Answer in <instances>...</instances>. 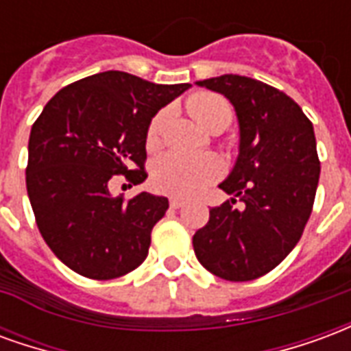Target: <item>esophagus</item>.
<instances>
[{
    "label": "esophagus",
    "instance_id": "1",
    "mask_svg": "<svg viewBox=\"0 0 351 351\" xmlns=\"http://www.w3.org/2000/svg\"><path fill=\"white\" fill-rule=\"evenodd\" d=\"M169 205H171V208H182L184 201L178 197H171L169 199Z\"/></svg>",
    "mask_w": 351,
    "mask_h": 351
}]
</instances>
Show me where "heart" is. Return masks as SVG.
<instances>
[{
  "instance_id": "1",
  "label": "heart",
  "mask_w": 351,
  "mask_h": 351,
  "mask_svg": "<svg viewBox=\"0 0 351 351\" xmlns=\"http://www.w3.org/2000/svg\"><path fill=\"white\" fill-rule=\"evenodd\" d=\"M188 110L193 120L206 131H223L231 123L233 110L228 99L218 93H195L188 99ZM165 125V112L154 116L148 128L146 143L148 148L161 145V133ZM221 175V161L216 156H182V154H165L154 163V186L163 193L176 197H193L205 190L208 184L218 180Z\"/></svg>"
}]
</instances>
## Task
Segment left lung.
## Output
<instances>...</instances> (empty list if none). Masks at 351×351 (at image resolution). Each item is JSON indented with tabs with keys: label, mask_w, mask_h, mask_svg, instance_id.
Listing matches in <instances>:
<instances>
[{
	"label": "left lung",
	"mask_w": 351,
	"mask_h": 351,
	"mask_svg": "<svg viewBox=\"0 0 351 351\" xmlns=\"http://www.w3.org/2000/svg\"><path fill=\"white\" fill-rule=\"evenodd\" d=\"M195 84L233 105L239 156L220 184L233 197L210 208L193 250L220 278H259L293 250L312 213L319 180L314 128L289 95L261 80L221 75ZM237 197L243 209L234 206Z\"/></svg>",
	"instance_id": "1"
}]
</instances>
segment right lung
<instances>
[{
    "label": "right lung",
    "instance_id": "obj_1",
    "mask_svg": "<svg viewBox=\"0 0 351 351\" xmlns=\"http://www.w3.org/2000/svg\"><path fill=\"white\" fill-rule=\"evenodd\" d=\"M188 88L105 71L62 88L45 105L29 133L27 197L45 243L69 269L110 280L146 259L167 197L143 191L123 201L108 182L112 175L145 182L150 122Z\"/></svg>",
    "mask_w": 351,
    "mask_h": 351
}]
</instances>
